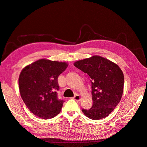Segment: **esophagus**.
Masks as SVG:
<instances>
[{
  "label": "esophagus",
  "mask_w": 147,
  "mask_h": 147,
  "mask_svg": "<svg viewBox=\"0 0 147 147\" xmlns=\"http://www.w3.org/2000/svg\"><path fill=\"white\" fill-rule=\"evenodd\" d=\"M74 99L77 100V101H80V97L79 94H76V95L74 97Z\"/></svg>",
  "instance_id": "obj_1"
}]
</instances>
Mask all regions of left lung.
I'll return each instance as SVG.
<instances>
[{"label":"left lung","mask_w":147,"mask_h":147,"mask_svg":"<svg viewBox=\"0 0 147 147\" xmlns=\"http://www.w3.org/2000/svg\"><path fill=\"white\" fill-rule=\"evenodd\" d=\"M74 65L88 75L92 85V106L89 109H82V111L91 119L106 118L121 99L124 87L122 70L118 65L97 55L77 61Z\"/></svg>","instance_id":"1"}]
</instances>
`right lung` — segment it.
Wrapping results in <instances>:
<instances>
[{
	"mask_svg": "<svg viewBox=\"0 0 147 147\" xmlns=\"http://www.w3.org/2000/svg\"><path fill=\"white\" fill-rule=\"evenodd\" d=\"M68 63L40 59L22 70L19 77L20 94L29 110L42 119H50L61 111L64 100L58 98V77Z\"/></svg>",
	"mask_w": 147,
	"mask_h": 147,
	"instance_id": "right-lung-1",
	"label": "right lung"
}]
</instances>
